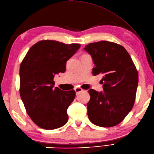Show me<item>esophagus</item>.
Instances as JSON below:
<instances>
[{"instance_id":"esophagus-1","label":"esophagus","mask_w":154,"mask_h":154,"mask_svg":"<svg viewBox=\"0 0 154 154\" xmlns=\"http://www.w3.org/2000/svg\"><path fill=\"white\" fill-rule=\"evenodd\" d=\"M75 93H76V94L77 95L78 94H79V93L82 92V91H83L81 88H79V87H77V88H75Z\"/></svg>"}]
</instances>
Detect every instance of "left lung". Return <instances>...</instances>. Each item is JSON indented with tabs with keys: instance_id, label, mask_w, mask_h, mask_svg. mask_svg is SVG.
<instances>
[{
	"instance_id": "8db88e82",
	"label": "left lung",
	"mask_w": 154,
	"mask_h": 154,
	"mask_svg": "<svg viewBox=\"0 0 154 154\" xmlns=\"http://www.w3.org/2000/svg\"><path fill=\"white\" fill-rule=\"evenodd\" d=\"M92 57L94 75L102 74L103 92L89 90L87 114L93 124L112 127L124 120L134 104L138 74L131 57L122 45L100 41L85 45Z\"/></svg>"
}]
</instances>
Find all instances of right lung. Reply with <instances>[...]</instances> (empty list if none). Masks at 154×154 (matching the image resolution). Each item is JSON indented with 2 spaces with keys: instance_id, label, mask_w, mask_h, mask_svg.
Returning <instances> with one entry per match:
<instances>
[{
  "instance_id": "1",
  "label": "right lung",
  "mask_w": 154,
  "mask_h": 154,
  "mask_svg": "<svg viewBox=\"0 0 154 154\" xmlns=\"http://www.w3.org/2000/svg\"><path fill=\"white\" fill-rule=\"evenodd\" d=\"M81 47L42 40L32 45L20 67V94L33 122L45 130H54L68 120L67 110L75 97L74 90L54 87L55 74L64 73L66 61Z\"/></svg>"
}]
</instances>
